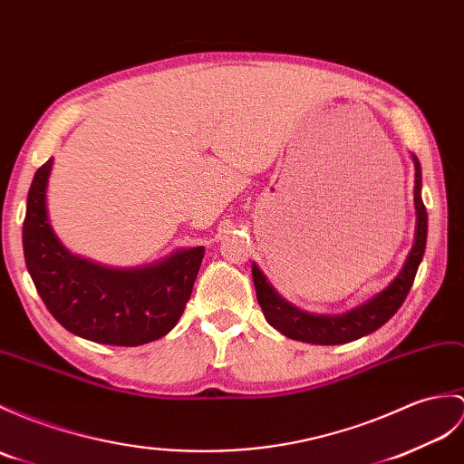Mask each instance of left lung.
Returning a JSON list of instances; mask_svg holds the SVG:
<instances>
[{
    "instance_id": "8db88e82",
    "label": "left lung",
    "mask_w": 464,
    "mask_h": 464,
    "mask_svg": "<svg viewBox=\"0 0 464 464\" xmlns=\"http://www.w3.org/2000/svg\"><path fill=\"white\" fill-rule=\"evenodd\" d=\"M415 161V211H417V223H415V241L411 251H409L401 273L397 275L392 285L383 288L380 295L370 298L358 308H352L343 314L336 316H322V314H310L300 308L293 306L283 296H278L276 290L268 285L266 276L261 273L253 263V281L256 290V300L263 308V314L268 324L283 332L286 338L308 342V343H322V346H334V343H346L352 340H358L362 336L382 328L387 320H390L403 300L407 298L409 290L415 281L417 268L423 261L425 245H427V209L421 199V164L413 156Z\"/></svg>"
}]
</instances>
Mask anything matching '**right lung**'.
<instances>
[{
	"mask_svg": "<svg viewBox=\"0 0 464 464\" xmlns=\"http://www.w3.org/2000/svg\"><path fill=\"white\" fill-rule=\"evenodd\" d=\"M53 158L31 181L24 221V255L37 293L61 326L77 336L142 346L178 324L206 249L193 246L164 261L111 268L64 249L47 218V183Z\"/></svg>",
	"mask_w": 464,
	"mask_h": 464,
	"instance_id": "1",
	"label": "right lung"
}]
</instances>
